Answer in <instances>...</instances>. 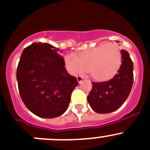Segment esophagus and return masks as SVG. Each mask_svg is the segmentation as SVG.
<instances>
[{
	"label": "esophagus",
	"mask_w": 150,
	"mask_h": 150,
	"mask_svg": "<svg viewBox=\"0 0 150 150\" xmlns=\"http://www.w3.org/2000/svg\"><path fill=\"white\" fill-rule=\"evenodd\" d=\"M76 79H77V81L79 82V83H80V84H82L84 81L83 78H82V76H78L77 77H76Z\"/></svg>",
	"instance_id": "esophagus-1"
}]
</instances>
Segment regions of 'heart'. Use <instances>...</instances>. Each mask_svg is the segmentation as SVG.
Wrapping results in <instances>:
<instances>
[{"label":"heart","mask_w":150,"mask_h":150,"mask_svg":"<svg viewBox=\"0 0 150 150\" xmlns=\"http://www.w3.org/2000/svg\"><path fill=\"white\" fill-rule=\"evenodd\" d=\"M65 61L68 70L73 74L88 71L94 80L103 82L111 79L118 72L122 65V54L115 44H102L79 53L76 57L67 55Z\"/></svg>","instance_id":"obj_1"}]
</instances>
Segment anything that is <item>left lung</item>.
<instances>
[{"label":"left lung","instance_id":"1","mask_svg":"<svg viewBox=\"0 0 150 150\" xmlns=\"http://www.w3.org/2000/svg\"><path fill=\"white\" fill-rule=\"evenodd\" d=\"M122 65L113 78L106 82H91L93 87L88 102L96 112L104 114L116 110L130 93L133 84V64L127 51L122 50Z\"/></svg>","mask_w":150,"mask_h":150}]
</instances>
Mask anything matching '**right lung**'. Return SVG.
<instances>
[{
	"mask_svg": "<svg viewBox=\"0 0 150 150\" xmlns=\"http://www.w3.org/2000/svg\"><path fill=\"white\" fill-rule=\"evenodd\" d=\"M17 80L25 107L45 119L58 117L66 111L71 93L79 84L76 76L67 72L59 48L41 42L24 48Z\"/></svg>",
	"mask_w": 150,
	"mask_h": 150,
	"instance_id": "right-lung-1",
	"label": "right lung"
}]
</instances>
